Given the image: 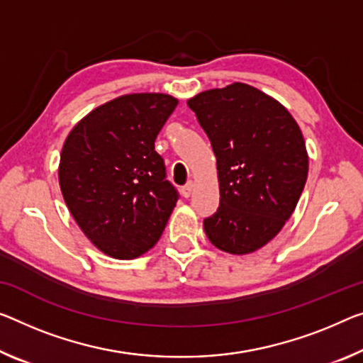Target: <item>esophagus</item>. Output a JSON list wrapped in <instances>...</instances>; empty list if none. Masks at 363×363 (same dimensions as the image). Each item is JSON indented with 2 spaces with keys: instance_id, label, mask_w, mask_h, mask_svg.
Wrapping results in <instances>:
<instances>
[{
  "instance_id": "esophagus-1",
  "label": "esophagus",
  "mask_w": 363,
  "mask_h": 363,
  "mask_svg": "<svg viewBox=\"0 0 363 363\" xmlns=\"http://www.w3.org/2000/svg\"><path fill=\"white\" fill-rule=\"evenodd\" d=\"M193 188H194V183H193V182H188L186 185L182 188V196H183V198H189V196H191Z\"/></svg>"
}]
</instances>
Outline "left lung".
Here are the masks:
<instances>
[{"instance_id": "obj_1", "label": "left lung", "mask_w": 363, "mask_h": 363, "mask_svg": "<svg viewBox=\"0 0 363 363\" xmlns=\"http://www.w3.org/2000/svg\"><path fill=\"white\" fill-rule=\"evenodd\" d=\"M217 160L220 203L204 219L216 248L248 255L271 242L292 216L308 177L297 121L274 97L245 82L188 99Z\"/></svg>"}]
</instances>
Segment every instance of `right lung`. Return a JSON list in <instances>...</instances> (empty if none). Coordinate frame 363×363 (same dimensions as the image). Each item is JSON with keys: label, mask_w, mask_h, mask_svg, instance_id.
<instances>
[{"label": "right lung", "mask_w": 363, "mask_h": 363, "mask_svg": "<svg viewBox=\"0 0 363 363\" xmlns=\"http://www.w3.org/2000/svg\"><path fill=\"white\" fill-rule=\"evenodd\" d=\"M178 105L169 94H126L94 108L69 131L60 155L61 194L100 252L133 259L162 235L178 193L155 152Z\"/></svg>", "instance_id": "obj_1"}]
</instances>
